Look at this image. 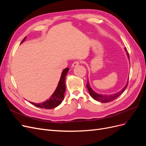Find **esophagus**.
<instances>
[{
  "instance_id": "esophagus-1",
  "label": "esophagus",
  "mask_w": 146,
  "mask_h": 146,
  "mask_svg": "<svg viewBox=\"0 0 146 146\" xmlns=\"http://www.w3.org/2000/svg\"><path fill=\"white\" fill-rule=\"evenodd\" d=\"M79 64H80V62H79V61H75V62H74L72 64V68L76 67V66H77Z\"/></svg>"
}]
</instances>
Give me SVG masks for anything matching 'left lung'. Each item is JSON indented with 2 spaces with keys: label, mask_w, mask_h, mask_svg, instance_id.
<instances>
[{
  "label": "left lung",
  "mask_w": 146,
  "mask_h": 146,
  "mask_svg": "<svg viewBox=\"0 0 146 146\" xmlns=\"http://www.w3.org/2000/svg\"><path fill=\"white\" fill-rule=\"evenodd\" d=\"M125 48V50L126 52V54L128 56V58L130 60V58H129V53L127 52V50L126 48ZM128 80H129V79H128ZM128 85V81L127 82L126 85L123 87L122 89L120 91L117 92V93L115 94H110V95H107V94H98L97 92H96L93 90L92 89L90 85V83H89V80L87 81V84H86V87L88 90V91H89V93L90 94V96L92 97V98H93L94 100H97V101H99L100 102H103V103H106V102H111L114 100V99H116L117 98L120 96L122 92L124 91V90L126 89V88Z\"/></svg>",
  "instance_id": "left-lung-1"
}]
</instances>
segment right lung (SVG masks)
Segmentation results:
<instances>
[{"mask_svg":"<svg viewBox=\"0 0 146 146\" xmlns=\"http://www.w3.org/2000/svg\"><path fill=\"white\" fill-rule=\"evenodd\" d=\"M25 39L26 37L24 38L21 44L23 43L25 40ZM69 70V68H67L63 70L58 86H57L54 93L49 98V99L46 100L45 102H43L42 103L39 104H35L33 102H30L37 107L44 109H52L58 107L59 105L61 104L64 99V92L66 91L65 78L66 75L68 74Z\"/></svg>","mask_w":146,"mask_h":146,"instance_id":"right-lung-1","label":"right lung"}]
</instances>
